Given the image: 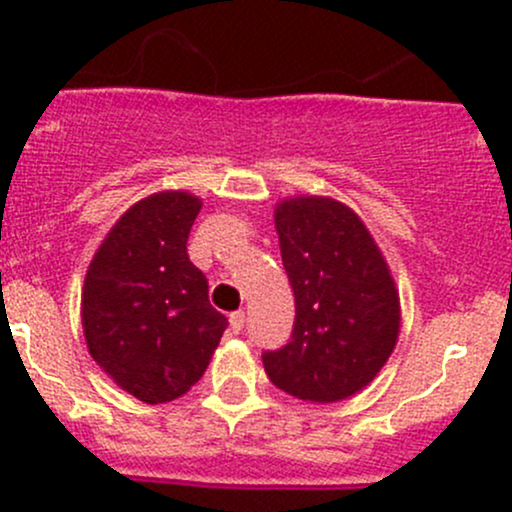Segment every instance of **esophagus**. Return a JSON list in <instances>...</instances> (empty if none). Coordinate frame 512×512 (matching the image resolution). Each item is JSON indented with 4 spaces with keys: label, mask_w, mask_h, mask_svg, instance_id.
<instances>
[{
    "label": "esophagus",
    "mask_w": 512,
    "mask_h": 512,
    "mask_svg": "<svg viewBox=\"0 0 512 512\" xmlns=\"http://www.w3.org/2000/svg\"><path fill=\"white\" fill-rule=\"evenodd\" d=\"M245 322H247V317H245V312H242V309H237V312L230 314V329L235 334H240L242 329H245Z\"/></svg>",
    "instance_id": "obj_1"
}]
</instances>
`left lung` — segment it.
Wrapping results in <instances>:
<instances>
[{"label":"left lung","mask_w":512,"mask_h":512,"mask_svg":"<svg viewBox=\"0 0 512 512\" xmlns=\"http://www.w3.org/2000/svg\"><path fill=\"white\" fill-rule=\"evenodd\" d=\"M282 265L294 292L292 337L262 352L277 389L332 404L364 389L399 337V292L354 210L332 198L277 205Z\"/></svg>","instance_id":"left-lung-1"}]
</instances>
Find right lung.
<instances>
[{
    "instance_id": "obj_1",
    "label": "right lung",
    "mask_w": 512,
    "mask_h": 512,
    "mask_svg": "<svg viewBox=\"0 0 512 512\" xmlns=\"http://www.w3.org/2000/svg\"><path fill=\"white\" fill-rule=\"evenodd\" d=\"M195 195L168 190L133 205L89 265L81 319L94 361L121 389L165 404L198 384L227 327L190 262Z\"/></svg>"
}]
</instances>
